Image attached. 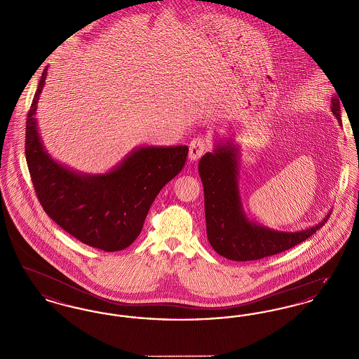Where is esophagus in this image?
<instances>
[{
  "label": "esophagus",
  "instance_id": "esophagus-1",
  "mask_svg": "<svg viewBox=\"0 0 359 359\" xmlns=\"http://www.w3.org/2000/svg\"><path fill=\"white\" fill-rule=\"evenodd\" d=\"M210 144L205 140V137H196L189 142V152H188V157L195 161L198 160L202 154H205V151L208 149Z\"/></svg>",
  "mask_w": 359,
  "mask_h": 359
}]
</instances>
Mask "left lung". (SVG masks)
Returning <instances> with one entry per match:
<instances>
[{
  "mask_svg": "<svg viewBox=\"0 0 359 359\" xmlns=\"http://www.w3.org/2000/svg\"><path fill=\"white\" fill-rule=\"evenodd\" d=\"M331 110L341 125V103L332 98ZM238 148L218 144L214 152L199 161L205 188L207 238L212 249L233 261H253L283 253L316 233L328 219L302 231H277L248 219L239 199L237 184Z\"/></svg>",
  "mask_w": 359,
  "mask_h": 359,
  "instance_id": "obj_1",
  "label": "left lung"
}]
</instances>
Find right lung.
<instances>
[{"label": "right lung", "instance_id": "right-lung-1", "mask_svg": "<svg viewBox=\"0 0 359 359\" xmlns=\"http://www.w3.org/2000/svg\"><path fill=\"white\" fill-rule=\"evenodd\" d=\"M43 71L27 117L25 157L37 199L47 215L88 246L118 252L140 236L154 198L183 170L188 147H142L103 175H82L56 163L36 125Z\"/></svg>", "mask_w": 359, "mask_h": 359}]
</instances>
